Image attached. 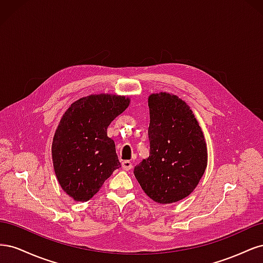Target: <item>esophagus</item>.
Instances as JSON below:
<instances>
[{
  "instance_id": "obj_1",
  "label": "esophagus",
  "mask_w": 263,
  "mask_h": 263,
  "mask_svg": "<svg viewBox=\"0 0 263 263\" xmlns=\"http://www.w3.org/2000/svg\"><path fill=\"white\" fill-rule=\"evenodd\" d=\"M122 165H123V169H124V170H126V171H128V170H130V169L133 168V164H132V162H130V161H128V160H125V161H123V162H122Z\"/></svg>"
}]
</instances>
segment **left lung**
Here are the masks:
<instances>
[{
  "mask_svg": "<svg viewBox=\"0 0 263 263\" xmlns=\"http://www.w3.org/2000/svg\"><path fill=\"white\" fill-rule=\"evenodd\" d=\"M149 157L134 174L151 200L170 204L193 192L208 165L201 126L184 101L165 92L148 99Z\"/></svg>",
  "mask_w": 263,
  "mask_h": 263,
  "instance_id": "left-lung-1",
  "label": "left lung"
}]
</instances>
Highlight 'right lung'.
<instances>
[{"label": "right lung", "instance_id": "1", "mask_svg": "<svg viewBox=\"0 0 263 263\" xmlns=\"http://www.w3.org/2000/svg\"><path fill=\"white\" fill-rule=\"evenodd\" d=\"M129 101L121 95H89L62 115L52 140V162L60 186L74 201H89L121 166L106 130Z\"/></svg>", "mask_w": 263, "mask_h": 263}]
</instances>
